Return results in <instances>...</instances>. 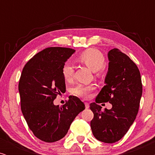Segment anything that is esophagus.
Masks as SVG:
<instances>
[{"label":"esophagus","mask_w":155,"mask_h":155,"mask_svg":"<svg viewBox=\"0 0 155 155\" xmlns=\"http://www.w3.org/2000/svg\"><path fill=\"white\" fill-rule=\"evenodd\" d=\"M84 105H85L86 109H89V107H90V104H89V103L84 102Z\"/></svg>","instance_id":"obj_1"}]
</instances>
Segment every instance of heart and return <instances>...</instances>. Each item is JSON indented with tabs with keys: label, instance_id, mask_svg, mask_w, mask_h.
Segmentation results:
<instances>
[{
	"label": "heart",
	"instance_id": "heart-1",
	"mask_svg": "<svg viewBox=\"0 0 155 155\" xmlns=\"http://www.w3.org/2000/svg\"><path fill=\"white\" fill-rule=\"evenodd\" d=\"M77 61L85 65L93 72L98 71V75H102L103 65L105 62V57L100 51L97 48H88L81 53L77 57ZM74 74L73 67L70 63H65L62 68V75L66 82H71L73 80ZM93 84L84 85L78 84L71 90L74 95L87 98L90 97V92L94 90Z\"/></svg>",
	"mask_w": 155,
	"mask_h": 155
}]
</instances>
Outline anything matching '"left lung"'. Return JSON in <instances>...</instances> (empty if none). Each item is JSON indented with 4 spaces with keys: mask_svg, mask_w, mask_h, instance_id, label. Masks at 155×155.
<instances>
[{
    "mask_svg": "<svg viewBox=\"0 0 155 155\" xmlns=\"http://www.w3.org/2000/svg\"><path fill=\"white\" fill-rule=\"evenodd\" d=\"M109 69L106 85L90 104L94 114L90 126L93 135L105 143H116L126 135L138 112L143 93L141 76L137 65L118 48L108 53ZM109 102L111 110L101 111L97 103Z\"/></svg>",
    "mask_w": 155,
    "mask_h": 155,
    "instance_id": "1",
    "label": "left lung"
}]
</instances>
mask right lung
I'll use <instances>...</instances> for the list:
<instances>
[{
    "mask_svg": "<svg viewBox=\"0 0 155 155\" xmlns=\"http://www.w3.org/2000/svg\"><path fill=\"white\" fill-rule=\"evenodd\" d=\"M75 51L70 48H46L25 64L21 74L18 90L22 114L34 135L46 143L62 139L85 109L75 96H70L62 107L54 104L57 95L65 92L62 68Z\"/></svg>",
    "mask_w": 155,
    "mask_h": 155,
    "instance_id": "1",
    "label": "right lung"
}]
</instances>
